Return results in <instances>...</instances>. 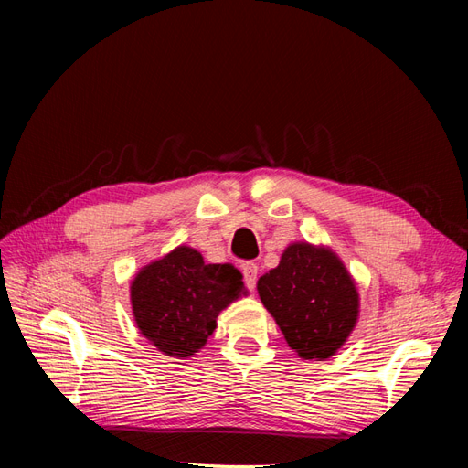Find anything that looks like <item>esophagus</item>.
<instances>
[{
	"label": "esophagus",
	"instance_id": "1",
	"mask_svg": "<svg viewBox=\"0 0 468 468\" xmlns=\"http://www.w3.org/2000/svg\"><path fill=\"white\" fill-rule=\"evenodd\" d=\"M242 273H244L246 287H248L250 291L256 289V281H258V265H256V263H244V267H242Z\"/></svg>",
	"mask_w": 468,
	"mask_h": 468
}]
</instances>
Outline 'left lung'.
Masks as SVG:
<instances>
[{
  "label": "left lung",
  "mask_w": 468,
  "mask_h": 468,
  "mask_svg": "<svg viewBox=\"0 0 468 468\" xmlns=\"http://www.w3.org/2000/svg\"><path fill=\"white\" fill-rule=\"evenodd\" d=\"M258 294L301 359L334 357L359 320L357 282L324 244H289L260 277Z\"/></svg>",
  "instance_id": "left-lung-1"
}]
</instances>
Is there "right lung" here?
Returning <instances> with one entry per match:
<instances>
[{"instance_id":"add662e5","label":"right lung","mask_w":468,"mask_h":468,"mask_svg":"<svg viewBox=\"0 0 468 468\" xmlns=\"http://www.w3.org/2000/svg\"><path fill=\"white\" fill-rule=\"evenodd\" d=\"M242 273L230 263H205L201 251L177 246L131 281L138 332L164 356L187 359L205 347L217 318L246 296Z\"/></svg>"}]
</instances>
